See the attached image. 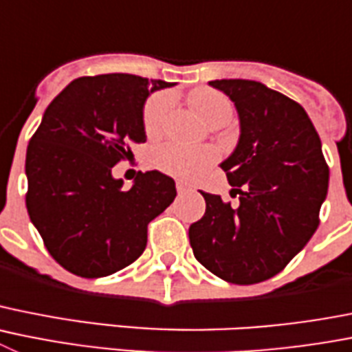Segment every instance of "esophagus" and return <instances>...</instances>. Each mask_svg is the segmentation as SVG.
<instances>
[{
  "label": "esophagus",
  "instance_id": "1",
  "mask_svg": "<svg viewBox=\"0 0 352 352\" xmlns=\"http://www.w3.org/2000/svg\"><path fill=\"white\" fill-rule=\"evenodd\" d=\"M176 188H178L179 193H186V192H190V190H192V185H190V183H186V182H178V183H176Z\"/></svg>",
  "mask_w": 352,
  "mask_h": 352
}]
</instances>
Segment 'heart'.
<instances>
[{
	"label": "heart",
	"mask_w": 352,
	"mask_h": 352,
	"mask_svg": "<svg viewBox=\"0 0 352 352\" xmlns=\"http://www.w3.org/2000/svg\"><path fill=\"white\" fill-rule=\"evenodd\" d=\"M190 101H192L193 109L206 124L225 113L232 115V106L228 99L214 90H195ZM169 106V94H157L148 99L143 111L144 131L148 134H157L162 129ZM214 159L216 151L212 148H192L178 143L162 144L153 151L155 166L174 176H195L211 166Z\"/></svg>",
	"instance_id": "heart-1"
}]
</instances>
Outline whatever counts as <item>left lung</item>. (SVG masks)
Returning a JSON list of instances; mask_svg holds the SVG:
<instances>
[{"instance_id":"8db88e82","label":"left lung","mask_w":352,"mask_h":352,"mask_svg":"<svg viewBox=\"0 0 352 352\" xmlns=\"http://www.w3.org/2000/svg\"><path fill=\"white\" fill-rule=\"evenodd\" d=\"M209 85L230 98L239 117V141L220 164L239 204L201 192L206 212L190 225V246L223 281L254 285L281 272L309 243L330 170L298 102L254 80L223 78Z\"/></svg>"}]
</instances>
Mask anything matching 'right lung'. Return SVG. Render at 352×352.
Listing matches in <instances>:
<instances>
[{
	"label": "right lung",
	"mask_w": 352,
	"mask_h": 352,
	"mask_svg": "<svg viewBox=\"0 0 352 352\" xmlns=\"http://www.w3.org/2000/svg\"><path fill=\"white\" fill-rule=\"evenodd\" d=\"M174 83L127 73L76 78L45 109L25 153L29 218L69 272L104 277L146 248V227L176 197L174 179L140 173L129 190L113 166L144 143V102Z\"/></svg>",
	"instance_id": "1"
}]
</instances>
